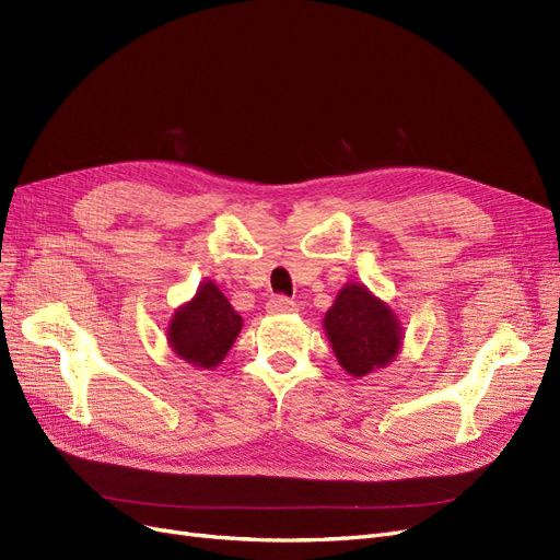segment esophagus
<instances>
[{"mask_svg":"<svg viewBox=\"0 0 560 560\" xmlns=\"http://www.w3.org/2000/svg\"><path fill=\"white\" fill-rule=\"evenodd\" d=\"M266 310L273 312V315H278V312H296L299 305L292 299H287V296H273V299H268Z\"/></svg>","mask_w":560,"mask_h":560,"instance_id":"esophagus-1","label":"esophagus"}]
</instances>
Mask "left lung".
<instances>
[{
    "label": "left lung",
    "instance_id": "left-lung-1",
    "mask_svg": "<svg viewBox=\"0 0 560 560\" xmlns=\"http://www.w3.org/2000/svg\"><path fill=\"white\" fill-rule=\"evenodd\" d=\"M324 328L338 363L351 376L388 365L399 349V322L363 284H347L326 312Z\"/></svg>",
    "mask_w": 560,
    "mask_h": 560
}]
</instances>
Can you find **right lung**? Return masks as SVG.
<instances>
[{"instance_id":"obj_1","label":"right lung","mask_w":560,"mask_h":560,"mask_svg":"<svg viewBox=\"0 0 560 560\" xmlns=\"http://www.w3.org/2000/svg\"><path fill=\"white\" fill-rule=\"evenodd\" d=\"M241 315L213 282L197 289L190 303L176 312L170 324V345L178 358L195 368H215L232 349L241 330Z\"/></svg>"}]
</instances>
